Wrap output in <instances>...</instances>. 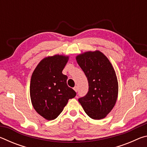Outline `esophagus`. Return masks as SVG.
<instances>
[{"instance_id": "1", "label": "esophagus", "mask_w": 147, "mask_h": 147, "mask_svg": "<svg viewBox=\"0 0 147 147\" xmlns=\"http://www.w3.org/2000/svg\"><path fill=\"white\" fill-rule=\"evenodd\" d=\"M74 90L76 92L78 91V87H77V86H75V87H74Z\"/></svg>"}]
</instances>
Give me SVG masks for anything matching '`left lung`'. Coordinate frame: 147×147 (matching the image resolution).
I'll use <instances>...</instances> for the list:
<instances>
[{
	"mask_svg": "<svg viewBox=\"0 0 147 147\" xmlns=\"http://www.w3.org/2000/svg\"><path fill=\"white\" fill-rule=\"evenodd\" d=\"M76 61L89 84L88 93L78 102L89 117L103 119L113 109L117 98L118 82L112 65L100 51L80 54Z\"/></svg>",
	"mask_w": 147,
	"mask_h": 147,
	"instance_id": "left-lung-1",
	"label": "left lung"
}]
</instances>
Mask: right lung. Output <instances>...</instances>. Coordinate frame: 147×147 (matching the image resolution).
Returning <instances> with one entry per match:
<instances>
[{"label":"right lung","mask_w":147,"mask_h":147,"mask_svg":"<svg viewBox=\"0 0 147 147\" xmlns=\"http://www.w3.org/2000/svg\"><path fill=\"white\" fill-rule=\"evenodd\" d=\"M67 56L55 55L44 58L31 77L30 93L32 105L37 112L49 121L58 117L69 99L76 92L67 84V76L62 73Z\"/></svg>","instance_id":"1"}]
</instances>
